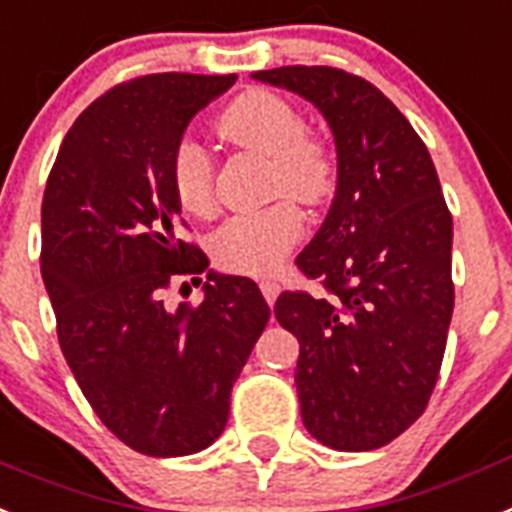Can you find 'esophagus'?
<instances>
[{
  "label": "esophagus",
  "instance_id": "34e87169",
  "mask_svg": "<svg viewBox=\"0 0 512 512\" xmlns=\"http://www.w3.org/2000/svg\"><path fill=\"white\" fill-rule=\"evenodd\" d=\"M260 291H263L265 302L276 304L278 294H281V286H278L276 281H263V283H260Z\"/></svg>",
  "mask_w": 512,
  "mask_h": 512
}]
</instances>
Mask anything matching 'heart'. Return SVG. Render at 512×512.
<instances>
[{
    "instance_id": "1",
    "label": "heart",
    "mask_w": 512,
    "mask_h": 512,
    "mask_svg": "<svg viewBox=\"0 0 512 512\" xmlns=\"http://www.w3.org/2000/svg\"><path fill=\"white\" fill-rule=\"evenodd\" d=\"M218 130L234 143L270 158V190L289 192L304 203H322L336 184V161L320 137L304 132L299 111L286 98L255 88L221 111ZM213 158L195 137H182L171 153V187L184 208L205 216L213 210ZM302 208L283 197L255 213L229 218L213 234L216 263L244 276H270L281 268L291 249L302 242Z\"/></svg>"
}]
</instances>
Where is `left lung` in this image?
<instances>
[{
	"mask_svg": "<svg viewBox=\"0 0 512 512\" xmlns=\"http://www.w3.org/2000/svg\"><path fill=\"white\" fill-rule=\"evenodd\" d=\"M255 80L315 103L338 153L336 200L296 257L330 294L283 291L276 317L299 341L307 432L333 450H375L424 414L453 317V218L409 119L364 77L278 67Z\"/></svg>",
	"mask_w": 512,
	"mask_h": 512,
	"instance_id": "8db88e82",
	"label": "left lung"
}]
</instances>
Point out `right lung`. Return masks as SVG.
Wrapping results in <instances>:
<instances>
[{"label":"right lung","mask_w":512,"mask_h":512,"mask_svg":"<svg viewBox=\"0 0 512 512\" xmlns=\"http://www.w3.org/2000/svg\"><path fill=\"white\" fill-rule=\"evenodd\" d=\"M234 80L161 72L103 93L64 135L41 205V276L64 359L98 419L153 458L218 440L270 317L255 281L213 273L176 236L171 153ZM184 275L204 283V302L169 310L162 291Z\"/></svg>","instance_id":"add662e5"}]
</instances>
